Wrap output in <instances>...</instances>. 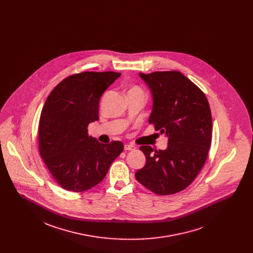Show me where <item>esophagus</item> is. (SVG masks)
<instances>
[{
    "label": "esophagus",
    "instance_id": "1",
    "mask_svg": "<svg viewBox=\"0 0 253 253\" xmlns=\"http://www.w3.org/2000/svg\"><path fill=\"white\" fill-rule=\"evenodd\" d=\"M125 150L126 151H133V150H135V146L132 144H126L125 145Z\"/></svg>",
    "mask_w": 253,
    "mask_h": 253
}]
</instances>
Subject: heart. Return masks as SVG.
Here are the masks:
<instances>
[{"instance_id":"1","label":"heart","mask_w":253,"mask_h":253,"mask_svg":"<svg viewBox=\"0 0 253 253\" xmlns=\"http://www.w3.org/2000/svg\"><path fill=\"white\" fill-rule=\"evenodd\" d=\"M129 91H142V89L138 86H133L131 89H129Z\"/></svg>"}]
</instances>
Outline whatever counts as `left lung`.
Wrapping results in <instances>:
<instances>
[{
	"instance_id": "left-lung-1",
	"label": "left lung",
	"mask_w": 253,
	"mask_h": 253,
	"mask_svg": "<svg viewBox=\"0 0 253 253\" xmlns=\"http://www.w3.org/2000/svg\"><path fill=\"white\" fill-rule=\"evenodd\" d=\"M139 76L152 91L149 124L169 138L166 150L141 146L146 164L137 181L153 193L172 195L186 189L202 170L212 137V120L206 94L178 71Z\"/></svg>"
}]
</instances>
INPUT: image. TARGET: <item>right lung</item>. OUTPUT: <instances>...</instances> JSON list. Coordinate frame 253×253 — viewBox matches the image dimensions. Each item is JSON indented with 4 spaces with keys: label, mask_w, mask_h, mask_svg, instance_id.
Wrapping results in <instances>:
<instances>
[{
    "label": "right lung",
    "mask_w": 253,
    "mask_h": 253,
    "mask_svg": "<svg viewBox=\"0 0 253 253\" xmlns=\"http://www.w3.org/2000/svg\"><path fill=\"white\" fill-rule=\"evenodd\" d=\"M121 73L82 72L61 81L49 93L39 122V152L59 186L84 192L104 179L124 150L121 141L102 144L88 136L99 120V100Z\"/></svg>",
    "instance_id": "obj_1"
}]
</instances>
